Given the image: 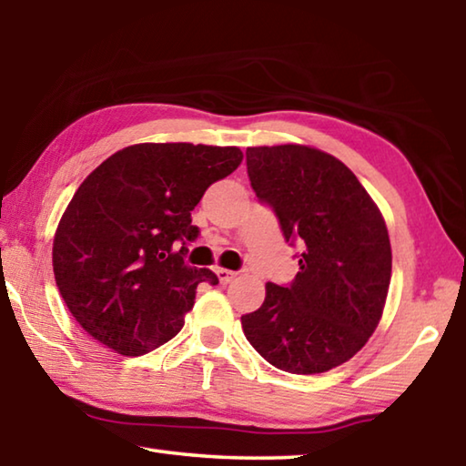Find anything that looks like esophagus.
Segmentation results:
<instances>
[{
    "label": "esophagus",
    "mask_w": 466,
    "mask_h": 466,
    "mask_svg": "<svg viewBox=\"0 0 466 466\" xmlns=\"http://www.w3.org/2000/svg\"><path fill=\"white\" fill-rule=\"evenodd\" d=\"M216 273H218V278H219V281L224 283V286L236 278V271H230V269H216Z\"/></svg>",
    "instance_id": "1"
}]
</instances>
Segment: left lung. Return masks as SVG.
I'll list each match as a JSON object with an SVG mask.
<instances>
[{
    "label": "left lung",
    "instance_id": "left-lung-1",
    "mask_svg": "<svg viewBox=\"0 0 466 466\" xmlns=\"http://www.w3.org/2000/svg\"><path fill=\"white\" fill-rule=\"evenodd\" d=\"M247 172L302 252L291 283H267L261 309L240 319L244 335L283 372L341 366L374 333L389 294L392 255L380 211L356 175L320 149L248 147Z\"/></svg>",
    "mask_w": 466,
    "mask_h": 466
}]
</instances>
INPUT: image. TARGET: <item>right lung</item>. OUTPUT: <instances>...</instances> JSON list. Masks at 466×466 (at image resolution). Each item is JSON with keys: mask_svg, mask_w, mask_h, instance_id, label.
Wrapping results in <instances>:
<instances>
[{"mask_svg": "<svg viewBox=\"0 0 466 466\" xmlns=\"http://www.w3.org/2000/svg\"><path fill=\"white\" fill-rule=\"evenodd\" d=\"M240 162L238 147L137 144L88 175L53 240L55 281L86 333L144 356L183 329L197 286L218 283L185 261L199 236L191 211Z\"/></svg>", "mask_w": 466, "mask_h": 466, "instance_id": "right-lung-1", "label": "right lung"}]
</instances>
